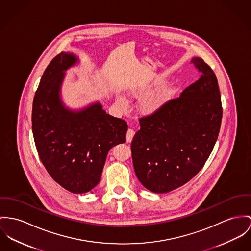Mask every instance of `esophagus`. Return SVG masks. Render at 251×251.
I'll use <instances>...</instances> for the list:
<instances>
[{"label": "esophagus", "instance_id": "obj_1", "mask_svg": "<svg viewBox=\"0 0 251 251\" xmlns=\"http://www.w3.org/2000/svg\"><path fill=\"white\" fill-rule=\"evenodd\" d=\"M134 135H135V132H134V130H132V129H128L127 134H126L127 142H131V141H132V139H133V137H134Z\"/></svg>", "mask_w": 251, "mask_h": 251}]
</instances>
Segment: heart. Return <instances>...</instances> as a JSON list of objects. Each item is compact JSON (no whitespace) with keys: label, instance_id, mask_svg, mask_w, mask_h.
Listing matches in <instances>:
<instances>
[{"label":"heart","instance_id":"obj_1","mask_svg":"<svg viewBox=\"0 0 251 251\" xmlns=\"http://www.w3.org/2000/svg\"><path fill=\"white\" fill-rule=\"evenodd\" d=\"M148 93H149L148 91L135 92V95L141 97V96H145ZM173 93L174 91L172 89H166L160 93L142 98L141 103H140L142 110L145 112H148V113L154 112L156 109H158L164 102H166V100H168L170 98V97L173 95ZM117 101H118V104L122 107H126L128 104L127 99L124 97H118Z\"/></svg>","mask_w":251,"mask_h":251}]
</instances>
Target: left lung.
<instances>
[{
	"label": "left lung",
	"instance_id": "obj_1",
	"mask_svg": "<svg viewBox=\"0 0 251 251\" xmlns=\"http://www.w3.org/2000/svg\"><path fill=\"white\" fill-rule=\"evenodd\" d=\"M191 63L199 79L179 97L141 116L131 143L135 175L154 193L188 182L204 166L219 135L223 107L218 80L201 58Z\"/></svg>",
	"mask_w": 251,
	"mask_h": 251
}]
</instances>
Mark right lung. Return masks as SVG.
<instances>
[{
  "label": "right lung",
  "mask_w": 251,
  "mask_h": 251,
  "mask_svg": "<svg viewBox=\"0 0 251 251\" xmlns=\"http://www.w3.org/2000/svg\"><path fill=\"white\" fill-rule=\"evenodd\" d=\"M76 58L61 52L41 78L32 106V133L50 176L72 193H87L100 181L109 150L126 141L127 122L106 114L100 104L72 112L59 98L63 72Z\"/></svg>",
  "instance_id": "right-lung-1"
}]
</instances>
